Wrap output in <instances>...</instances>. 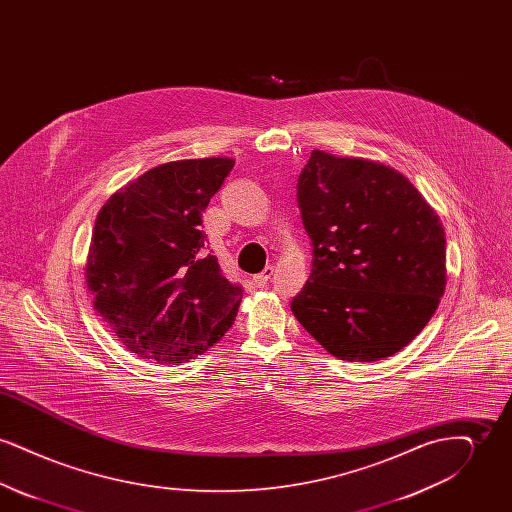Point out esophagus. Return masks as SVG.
<instances>
[{"label": "esophagus", "mask_w": 512, "mask_h": 512, "mask_svg": "<svg viewBox=\"0 0 512 512\" xmlns=\"http://www.w3.org/2000/svg\"><path fill=\"white\" fill-rule=\"evenodd\" d=\"M272 274H274V268L267 267L261 274H257V276H253V282H255V286H259V288H263V286H267L268 280L272 278Z\"/></svg>", "instance_id": "esophagus-1"}]
</instances>
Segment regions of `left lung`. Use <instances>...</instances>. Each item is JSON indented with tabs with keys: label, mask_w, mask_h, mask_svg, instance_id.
Masks as SVG:
<instances>
[{
	"label": "left lung",
	"mask_w": 512,
	"mask_h": 512,
	"mask_svg": "<svg viewBox=\"0 0 512 512\" xmlns=\"http://www.w3.org/2000/svg\"><path fill=\"white\" fill-rule=\"evenodd\" d=\"M297 203L313 268L293 297L299 324L336 359L374 363L422 332L445 292V232L409 178L313 149Z\"/></svg>",
	"instance_id": "left-lung-1"
}]
</instances>
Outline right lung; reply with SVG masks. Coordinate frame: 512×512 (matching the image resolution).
<instances>
[{"mask_svg":"<svg viewBox=\"0 0 512 512\" xmlns=\"http://www.w3.org/2000/svg\"><path fill=\"white\" fill-rule=\"evenodd\" d=\"M232 167V157L171 161L130 180L99 209L86 288L99 317L142 359H195L238 315L242 288L222 276L199 230Z\"/></svg>","mask_w":512,"mask_h":512,"instance_id":"obj_1","label":"right lung"}]
</instances>
